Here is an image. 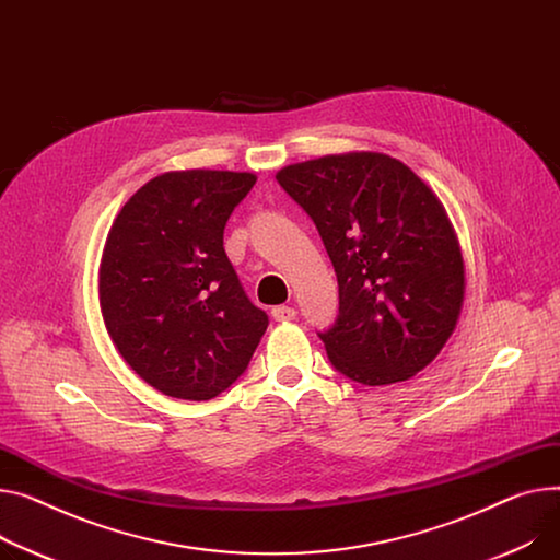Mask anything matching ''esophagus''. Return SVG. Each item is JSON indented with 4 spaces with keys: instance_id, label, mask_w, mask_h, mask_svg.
Segmentation results:
<instances>
[{
    "instance_id": "1",
    "label": "esophagus",
    "mask_w": 560,
    "mask_h": 560,
    "mask_svg": "<svg viewBox=\"0 0 560 560\" xmlns=\"http://www.w3.org/2000/svg\"><path fill=\"white\" fill-rule=\"evenodd\" d=\"M272 317L277 322H292L296 317V311L292 306H275L272 308Z\"/></svg>"
}]
</instances>
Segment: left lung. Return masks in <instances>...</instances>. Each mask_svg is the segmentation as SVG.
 <instances>
[{
  "instance_id": "1",
  "label": "left lung",
  "mask_w": 560,
  "mask_h": 560,
  "mask_svg": "<svg viewBox=\"0 0 560 560\" xmlns=\"http://www.w3.org/2000/svg\"><path fill=\"white\" fill-rule=\"evenodd\" d=\"M277 182L313 218L338 275L340 313L319 332L330 364L369 387L419 374L464 302V258L441 200L383 153L290 164Z\"/></svg>"
}]
</instances>
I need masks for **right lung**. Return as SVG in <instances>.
Segmentation results:
<instances>
[{"label": "right lung", "instance_id": "1", "mask_svg": "<svg viewBox=\"0 0 560 560\" xmlns=\"http://www.w3.org/2000/svg\"><path fill=\"white\" fill-rule=\"evenodd\" d=\"M254 182V173L171 171L145 182L112 222L98 270L103 322L135 374L166 396L225 392L268 328L222 247Z\"/></svg>", "mask_w": 560, "mask_h": 560}]
</instances>
